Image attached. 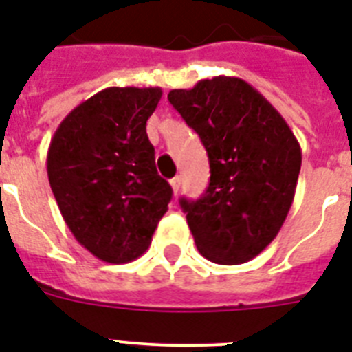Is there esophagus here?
Segmentation results:
<instances>
[{
  "label": "esophagus",
  "mask_w": 352,
  "mask_h": 352,
  "mask_svg": "<svg viewBox=\"0 0 352 352\" xmlns=\"http://www.w3.org/2000/svg\"><path fill=\"white\" fill-rule=\"evenodd\" d=\"M170 184H171V188H173V193H179V190H181V177H173V179H171L170 181Z\"/></svg>",
  "instance_id": "obj_1"
}]
</instances>
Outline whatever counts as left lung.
Wrapping results in <instances>:
<instances>
[{
  "label": "left lung",
  "mask_w": 352,
  "mask_h": 352,
  "mask_svg": "<svg viewBox=\"0 0 352 352\" xmlns=\"http://www.w3.org/2000/svg\"><path fill=\"white\" fill-rule=\"evenodd\" d=\"M168 100L201 137L210 182L181 208L199 252L219 265L261 254L281 230L301 168V148L265 96L235 76L173 89Z\"/></svg>",
  "instance_id": "8db88e82"
}]
</instances>
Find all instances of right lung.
<instances>
[{
  "mask_svg": "<svg viewBox=\"0 0 352 352\" xmlns=\"http://www.w3.org/2000/svg\"><path fill=\"white\" fill-rule=\"evenodd\" d=\"M160 87H107L54 131L47 175L69 230L95 257L129 263L148 250L171 186L157 173L146 122Z\"/></svg>",
  "mask_w": 352,
  "mask_h": 352,
  "instance_id": "add662e5",
  "label": "right lung"
}]
</instances>
